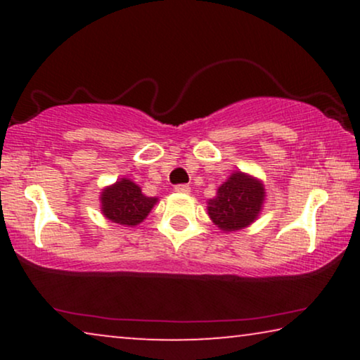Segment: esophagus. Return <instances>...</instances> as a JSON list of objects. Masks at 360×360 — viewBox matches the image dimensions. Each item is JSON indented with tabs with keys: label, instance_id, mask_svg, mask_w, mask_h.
Instances as JSON below:
<instances>
[{
	"label": "esophagus",
	"instance_id": "1",
	"mask_svg": "<svg viewBox=\"0 0 360 360\" xmlns=\"http://www.w3.org/2000/svg\"><path fill=\"white\" fill-rule=\"evenodd\" d=\"M175 191H179V193H188L190 191V185H185V184H180V185H175Z\"/></svg>",
	"mask_w": 360,
	"mask_h": 360
}]
</instances>
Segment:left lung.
Masks as SVG:
<instances>
[{
  "instance_id": "1",
  "label": "left lung",
  "mask_w": 360,
  "mask_h": 360,
  "mask_svg": "<svg viewBox=\"0 0 360 360\" xmlns=\"http://www.w3.org/2000/svg\"><path fill=\"white\" fill-rule=\"evenodd\" d=\"M264 185L252 176L234 172L218 188V195L208 201V213L223 231H236L257 218L264 203Z\"/></svg>"
}]
</instances>
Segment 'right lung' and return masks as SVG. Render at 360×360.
Masks as SVG:
<instances>
[{
	"instance_id": "obj_1",
	"label": "right lung",
	"mask_w": 360,
	"mask_h": 360,
	"mask_svg": "<svg viewBox=\"0 0 360 360\" xmlns=\"http://www.w3.org/2000/svg\"><path fill=\"white\" fill-rule=\"evenodd\" d=\"M157 198L142 193L134 181L122 179L101 193V211L112 223L136 226L150 213Z\"/></svg>"
}]
</instances>
